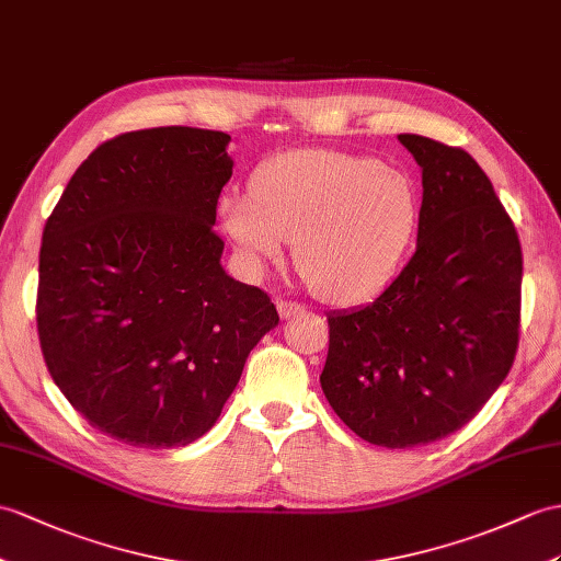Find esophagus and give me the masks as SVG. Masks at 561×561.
Wrapping results in <instances>:
<instances>
[{
    "label": "esophagus",
    "instance_id": "1",
    "mask_svg": "<svg viewBox=\"0 0 561 561\" xmlns=\"http://www.w3.org/2000/svg\"><path fill=\"white\" fill-rule=\"evenodd\" d=\"M276 307H278V313H280V319H285V321H288L290 317H295V313H299V311H302V307H299V305H295V302H288V299H278V302H276Z\"/></svg>",
    "mask_w": 561,
    "mask_h": 561
}]
</instances>
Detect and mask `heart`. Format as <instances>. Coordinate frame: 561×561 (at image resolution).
I'll return each mask as SVG.
<instances>
[{
	"label": "heart",
	"instance_id": "1",
	"mask_svg": "<svg viewBox=\"0 0 561 561\" xmlns=\"http://www.w3.org/2000/svg\"><path fill=\"white\" fill-rule=\"evenodd\" d=\"M218 224L250 271L295 266L325 302H364L383 288L414 233L416 193L400 169L337 149H293L262 163L250 195L218 202Z\"/></svg>",
	"mask_w": 561,
	"mask_h": 561
}]
</instances>
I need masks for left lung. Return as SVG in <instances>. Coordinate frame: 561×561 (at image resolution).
<instances>
[{
	"label": "left lung",
	"instance_id": "1",
	"mask_svg": "<svg viewBox=\"0 0 561 561\" xmlns=\"http://www.w3.org/2000/svg\"><path fill=\"white\" fill-rule=\"evenodd\" d=\"M421 167L416 252L374 302L328 313L321 388L362 440L404 449L469 423L507 378L522 244L471 154L398 135Z\"/></svg>",
	"mask_w": 561,
	"mask_h": 561
}]
</instances>
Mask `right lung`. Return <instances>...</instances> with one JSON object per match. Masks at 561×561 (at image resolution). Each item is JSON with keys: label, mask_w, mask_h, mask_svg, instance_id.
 <instances>
[{"label": "right lung", "mask_w": 561, "mask_h": 561, "mask_svg": "<svg viewBox=\"0 0 561 561\" xmlns=\"http://www.w3.org/2000/svg\"><path fill=\"white\" fill-rule=\"evenodd\" d=\"M230 135L123 133L80 163L39 248L37 333L49 376L92 428L133 447L207 433L278 311L230 278L211 226Z\"/></svg>", "instance_id": "add662e5"}]
</instances>
